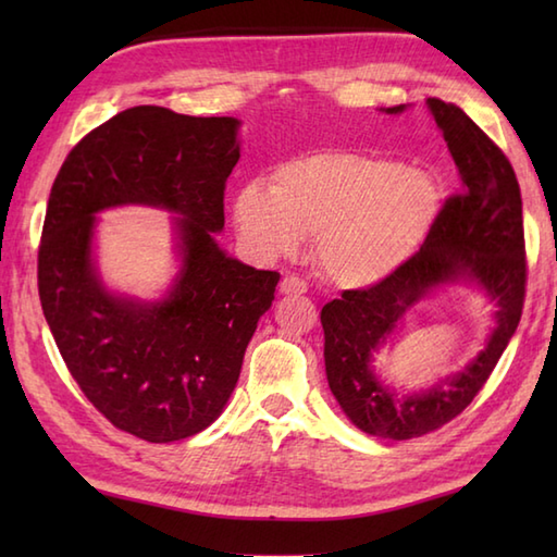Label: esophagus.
I'll use <instances>...</instances> for the list:
<instances>
[{
    "mask_svg": "<svg viewBox=\"0 0 557 557\" xmlns=\"http://www.w3.org/2000/svg\"><path fill=\"white\" fill-rule=\"evenodd\" d=\"M306 289H309V287H306V282L299 280L297 275H285L280 282L282 294H306Z\"/></svg>",
    "mask_w": 557,
    "mask_h": 557,
    "instance_id": "esophagus-1",
    "label": "esophagus"
}]
</instances>
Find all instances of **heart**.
<instances>
[{
	"instance_id": "1",
	"label": "heart",
	"mask_w": 557,
	"mask_h": 557,
	"mask_svg": "<svg viewBox=\"0 0 557 557\" xmlns=\"http://www.w3.org/2000/svg\"><path fill=\"white\" fill-rule=\"evenodd\" d=\"M441 208L423 170L363 152H313L272 172V188L248 182L234 222L265 258L297 253L313 234V260L339 287H373L407 263Z\"/></svg>"
}]
</instances>
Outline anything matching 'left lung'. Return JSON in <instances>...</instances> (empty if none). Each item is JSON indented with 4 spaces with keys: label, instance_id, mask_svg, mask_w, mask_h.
Returning <instances> with one entry per match:
<instances>
[{
    "label": "left lung",
    "instance_id": "1",
    "mask_svg": "<svg viewBox=\"0 0 557 557\" xmlns=\"http://www.w3.org/2000/svg\"><path fill=\"white\" fill-rule=\"evenodd\" d=\"M429 110L459 170V194L445 200L423 246L395 275L342 292L321 311L330 389L357 429L387 441L433 433L471 405L515 335L527 292L522 194L510 160L457 104L429 98ZM459 278L476 281L499 306L487 349L425 394L397 398L370 371L372 351L407 308Z\"/></svg>",
    "mask_w": 557,
    "mask_h": 557
}]
</instances>
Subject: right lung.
<instances>
[{"mask_svg": "<svg viewBox=\"0 0 557 557\" xmlns=\"http://www.w3.org/2000/svg\"><path fill=\"white\" fill-rule=\"evenodd\" d=\"M236 128L234 116L138 104L71 148L47 200L45 321L90 405L140 441H182L220 417L275 299L280 272L244 265L212 236L224 227V184L239 162ZM132 202L181 215L183 270L158 305L116 298L91 263L95 212Z\"/></svg>", "mask_w": 557, "mask_h": 557, "instance_id": "obj_1", "label": "right lung"}]
</instances>
